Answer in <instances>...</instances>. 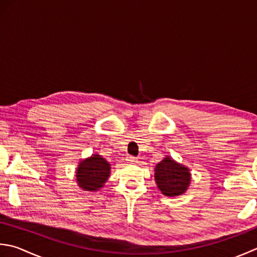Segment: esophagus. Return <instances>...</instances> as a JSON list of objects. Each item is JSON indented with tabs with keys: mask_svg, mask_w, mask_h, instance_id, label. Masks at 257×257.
<instances>
[{
	"mask_svg": "<svg viewBox=\"0 0 257 257\" xmlns=\"http://www.w3.org/2000/svg\"><path fill=\"white\" fill-rule=\"evenodd\" d=\"M125 160H127V163H129V164H135L136 162H137V159L133 157V156H128L127 159H125Z\"/></svg>",
	"mask_w": 257,
	"mask_h": 257,
	"instance_id": "34e87169",
	"label": "esophagus"
}]
</instances>
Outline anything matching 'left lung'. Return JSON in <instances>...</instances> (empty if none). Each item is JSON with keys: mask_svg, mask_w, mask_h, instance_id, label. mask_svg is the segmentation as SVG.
Instances as JSON below:
<instances>
[{"mask_svg": "<svg viewBox=\"0 0 257 257\" xmlns=\"http://www.w3.org/2000/svg\"><path fill=\"white\" fill-rule=\"evenodd\" d=\"M155 182L158 189L167 197H176L186 193L192 180L189 168L179 164L170 156L155 166Z\"/></svg>", "mask_w": 257, "mask_h": 257, "instance_id": "left-lung-1", "label": "left lung"}]
</instances>
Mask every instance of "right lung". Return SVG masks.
<instances>
[{"instance_id": "obj_1", "label": "right lung", "mask_w": 257, "mask_h": 257, "mask_svg": "<svg viewBox=\"0 0 257 257\" xmlns=\"http://www.w3.org/2000/svg\"><path fill=\"white\" fill-rule=\"evenodd\" d=\"M75 172V182L87 192H98L101 189L110 176V164L99 154L80 160Z\"/></svg>"}]
</instances>
